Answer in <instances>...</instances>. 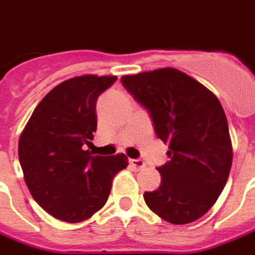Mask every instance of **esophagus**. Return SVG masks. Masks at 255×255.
Wrapping results in <instances>:
<instances>
[{"instance_id":"1","label":"esophagus","mask_w":255,"mask_h":255,"mask_svg":"<svg viewBox=\"0 0 255 255\" xmlns=\"http://www.w3.org/2000/svg\"><path fill=\"white\" fill-rule=\"evenodd\" d=\"M129 165H131V168L135 169V171H140L142 168H144L146 164H144L142 160H129Z\"/></svg>"}]
</instances>
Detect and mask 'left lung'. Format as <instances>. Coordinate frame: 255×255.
Instances as JSON below:
<instances>
[{"label": "left lung", "instance_id": "8db88e82", "mask_svg": "<svg viewBox=\"0 0 255 255\" xmlns=\"http://www.w3.org/2000/svg\"><path fill=\"white\" fill-rule=\"evenodd\" d=\"M123 86L150 113L171 160L157 168L160 187L143 194L151 212L188 224L213 206L230 176L232 143L217 97L176 68L126 75Z\"/></svg>", "mask_w": 255, "mask_h": 255}]
</instances>
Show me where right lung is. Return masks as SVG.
I'll list each match as a JSON object with an SVG mask.
<instances>
[{"label":"right lung","instance_id":"obj_1","mask_svg":"<svg viewBox=\"0 0 255 255\" xmlns=\"http://www.w3.org/2000/svg\"><path fill=\"white\" fill-rule=\"evenodd\" d=\"M117 76L82 75L64 80L38 104L19 139L27 187L54 219L80 223L108 201L112 182L128 165L126 154H90L97 131V100Z\"/></svg>","mask_w":255,"mask_h":255}]
</instances>
